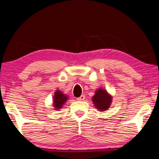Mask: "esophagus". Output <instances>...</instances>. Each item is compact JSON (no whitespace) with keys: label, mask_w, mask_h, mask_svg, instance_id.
<instances>
[{"label":"esophagus","mask_w":159,"mask_h":159,"mask_svg":"<svg viewBox=\"0 0 159 159\" xmlns=\"http://www.w3.org/2000/svg\"><path fill=\"white\" fill-rule=\"evenodd\" d=\"M85 98V95H81L79 98H77V100H79V101H83V100H84Z\"/></svg>","instance_id":"obj_1"}]
</instances>
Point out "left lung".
I'll list each match as a JSON object with an SVG mask.
<instances>
[{"label": "left lung", "instance_id": "left-lung-1", "mask_svg": "<svg viewBox=\"0 0 159 159\" xmlns=\"http://www.w3.org/2000/svg\"><path fill=\"white\" fill-rule=\"evenodd\" d=\"M92 100L98 110L104 111L109 108L112 101V97L108 94L106 90L100 89L95 91V94Z\"/></svg>", "mask_w": 159, "mask_h": 159}]
</instances>
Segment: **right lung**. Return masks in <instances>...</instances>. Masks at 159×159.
<instances>
[{
    "label": "right lung",
    "instance_id": "add662e5",
    "mask_svg": "<svg viewBox=\"0 0 159 159\" xmlns=\"http://www.w3.org/2000/svg\"><path fill=\"white\" fill-rule=\"evenodd\" d=\"M68 98L66 95H64L60 91L57 90L55 92V95L54 96V105L57 110H59L62 107V105L64 104L65 102H66Z\"/></svg>",
    "mask_w": 159,
    "mask_h": 159
}]
</instances>
